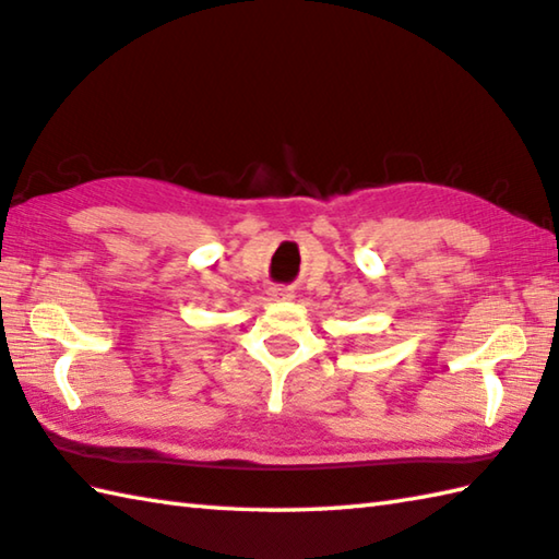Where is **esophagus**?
Wrapping results in <instances>:
<instances>
[{
    "label": "esophagus",
    "mask_w": 559,
    "mask_h": 559,
    "mask_svg": "<svg viewBox=\"0 0 559 559\" xmlns=\"http://www.w3.org/2000/svg\"><path fill=\"white\" fill-rule=\"evenodd\" d=\"M269 298L271 300H293V290L290 288L273 286V288H269Z\"/></svg>",
    "instance_id": "esophagus-1"
}]
</instances>
